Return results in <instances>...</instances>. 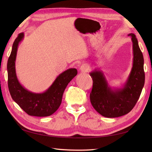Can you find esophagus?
<instances>
[{"instance_id":"34e87169","label":"esophagus","mask_w":152,"mask_h":152,"mask_svg":"<svg viewBox=\"0 0 152 152\" xmlns=\"http://www.w3.org/2000/svg\"><path fill=\"white\" fill-rule=\"evenodd\" d=\"M80 69L82 72H88L89 70L90 69V66L88 64H82L81 66L80 67Z\"/></svg>"}]
</instances>
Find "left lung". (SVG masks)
<instances>
[{
	"mask_svg": "<svg viewBox=\"0 0 152 152\" xmlns=\"http://www.w3.org/2000/svg\"><path fill=\"white\" fill-rule=\"evenodd\" d=\"M133 42V66L125 82L120 88L111 87L101 70L89 73L93 79L90 101L95 110L106 118H117L131 112L140 97L145 82L144 57L136 36L128 34Z\"/></svg>",
	"mask_w": 152,
	"mask_h": 152,
	"instance_id": "1",
	"label": "left lung"
}]
</instances>
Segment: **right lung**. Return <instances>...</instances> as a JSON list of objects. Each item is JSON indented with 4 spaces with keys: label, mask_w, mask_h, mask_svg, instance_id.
<instances>
[{
    "label": "right lung",
    "mask_w": 152,
    "mask_h": 152,
    "mask_svg": "<svg viewBox=\"0 0 152 152\" xmlns=\"http://www.w3.org/2000/svg\"><path fill=\"white\" fill-rule=\"evenodd\" d=\"M24 38V33L18 34L12 46L8 64V85L12 99L30 115L46 117L53 114L59 108L64 89L77 75L76 69H69L57 76L46 91L34 93L25 88L19 82L15 71V60L19 44Z\"/></svg>",
    "instance_id": "right-lung-1"
}]
</instances>
